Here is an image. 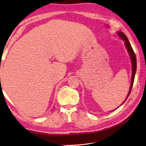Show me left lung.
<instances>
[{"instance_id": "left-lung-1", "label": "left lung", "mask_w": 146, "mask_h": 146, "mask_svg": "<svg viewBox=\"0 0 146 146\" xmlns=\"http://www.w3.org/2000/svg\"><path fill=\"white\" fill-rule=\"evenodd\" d=\"M117 35L119 36V37H120V38H121V39H122V40H123V41H125V47H126L127 50V51L129 52V54L130 58H131V62H132V78H131V86H130L129 94H128L127 96V98H126L125 100H124V102H123V103L121 104V105H122L125 102V100H127V98H128L130 94H131V90L132 88L133 83H134V77H135V72H136V69H137V61H136L135 54L134 52V50H133V49H132V46L131 45V43L129 42V39H128L127 38V36L125 35V34L123 33H122V32H121V31H119V32H117ZM116 109H117V108H116Z\"/></svg>"}]
</instances>
